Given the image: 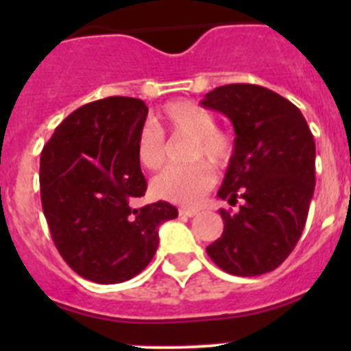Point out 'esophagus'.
Instances as JSON below:
<instances>
[{"instance_id": "obj_1", "label": "esophagus", "mask_w": 351, "mask_h": 351, "mask_svg": "<svg viewBox=\"0 0 351 351\" xmlns=\"http://www.w3.org/2000/svg\"><path fill=\"white\" fill-rule=\"evenodd\" d=\"M197 213V209H186V207H181V209H179V216H184V218H193Z\"/></svg>"}]
</instances>
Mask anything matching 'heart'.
<instances>
[{
    "label": "heart",
    "instance_id": "b5f03b06",
    "mask_svg": "<svg viewBox=\"0 0 351 351\" xmlns=\"http://www.w3.org/2000/svg\"><path fill=\"white\" fill-rule=\"evenodd\" d=\"M158 119L160 128L170 135L191 138L193 144L188 151V160L193 163L170 167L158 173L151 181V191L154 197L167 202L197 207L216 181L213 167L199 158L206 157L216 167H226L235 153L234 137L225 130L216 128L213 114L193 101H170L163 107ZM161 130L153 125H144L138 130L135 153L138 163L147 170H158L165 165L167 142Z\"/></svg>",
    "mask_w": 351,
    "mask_h": 351
}]
</instances>
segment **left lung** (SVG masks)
I'll return each instance as SVG.
<instances>
[{
	"label": "left lung",
	"mask_w": 351,
	"mask_h": 351,
	"mask_svg": "<svg viewBox=\"0 0 351 351\" xmlns=\"http://www.w3.org/2000/svg\"><path fill=\"white\" fill-rule=\"evenodd\" d=\"M202 105L232 121L235 153L218 197L225 223L207 255L234 276H260L287 260L302 235L315 193V138L295 105L255 84H228Z\"/></svg>",
	"instance_id": "obj_1"
}]
</instances>
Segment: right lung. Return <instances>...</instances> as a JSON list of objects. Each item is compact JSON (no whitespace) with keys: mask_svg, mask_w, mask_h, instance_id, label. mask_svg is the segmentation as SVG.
I'll return each mask as SVG.
<instances>
[{"mask_svg":"<svg viewBox=\"0 0 351 351\" xmlns=\"http://www.w3.org/2000/svg\"><path fill=\"white\" fill-rule=\"evenodd\" d=\"M147 107L108 96L73 110L40 156L42 207L56 247L79 276L123 283L156 253L158 226L178 218L169 202L135 207L147 190L135 153Z\"/></svg>","mask_w":351,"mask_h":351,"instance_id":"right-lung-1","label":"right lung"}]
</instances>
